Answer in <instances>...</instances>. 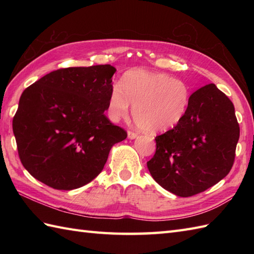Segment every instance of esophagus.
<instances>
[{"label": "esophagus", "mask_w": 254, "mask_h": 254, "mask_svg": "<svg viewBox=\"0 0 254 254\" xmlns=\"http://www.w3.org/2000/svg\"><path fill=\"white\" fill-rule=\"evenodd\" d=\"M127 137L130 138V139L136 138V137H137V133H135V132H132V131H128V132H127Z\"/></svg>", "instance_id": "esophagus-1"}]
</instances>
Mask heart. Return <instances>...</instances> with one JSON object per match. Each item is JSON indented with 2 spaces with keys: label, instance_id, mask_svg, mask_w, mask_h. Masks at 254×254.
<instances>
[{
  "label": "heart",
  "instance_id": "heart-1",
  "mask_svg": "<svg viewBox=\"0 0 254 254\" xmlns=\"http://www.w3.org/2000/svg\"><path fill=\"white\" fill-rule=\"evenodd\" d=\"M191 89L186 82L163 72L134 68L113 84L107 112L113 121L127 117L130 104L136 126L146 133H163L177 127L188 111Z\"/></svg>",
  "mask_w": 254,
  "mask_h": 254
}]
</instances>
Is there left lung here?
<instances>
[{
	"mask_svg": "<svg viewBox=\"0 0 254 254\" xmlns=\"http://www.w3.org/2000/svg\"><path fill=\"white\" fill-rule=\"evenodd\" d=\"M239 133L233 102L208 84L191 95L182 121L156 136L157 147L147 168L165 190L192 196L229 174Z\"/></svg>",
	"mask_w": 254,
	"mask_h": 254,
	"instance_id": "left-lung-1",
	"label": "left lung"
}]
</instances>
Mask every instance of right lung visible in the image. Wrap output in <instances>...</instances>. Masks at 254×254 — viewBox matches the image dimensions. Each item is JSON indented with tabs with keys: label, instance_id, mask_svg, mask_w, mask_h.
I'll return each instance as SVG.
<instances>
[{
	"label": "right lung",
	"instance_id": "1",
	"mask_svg": "<svg viewBox=\"0 0 254 254\" xmlns=\"http://www.w3.org/2000/svg\"><path fill=\"white\" fill-rule=\"evenodd\" d=\"M116 67H67L38 79L20 96L13 132L21 164L57 190L98 176L127 132L105 116Z\"/></svg>",
	"mask_w": 254,
	"mask_h": 254
}]
</instances>
